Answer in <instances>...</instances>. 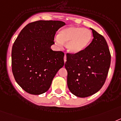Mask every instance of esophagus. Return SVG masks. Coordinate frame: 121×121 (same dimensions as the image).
Returning a JSON list of instances; mask_svg holds the SVG:
<instances>
[{"mask_svg":"<svg viewBox=\"0 0 121 121\" xmlns=\"http://www.w3.org/2000/svg\"><path fill=\"white\" fill-rule=\"evenodd\" d=\"M64 61H65V63H66V54L65 55V56H64Z\"/></svg>","mask_w":121,"mask_h":121,"instance_id":"1","label":"esophagus"}]
</instances>
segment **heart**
Here are the masks:
<instances>
[{
  "label": "heart",
  "instance_id": "b5f03b06",
  "mask_svg": "<svg viewBox=\"0 0 121 121\" xmlns=\"http://www.w3.org/2000/svg\"><path fill=\"white\" fill-rule=\"evenodd\" d=\"M92 38L90 30L76 26H69L60 31L55 38V43L59 47L67 43L66 49L71 53L82 52L88 47Z\"/></svg>",
  "mask_w": 121,
  "mask_h": 121
}]
</instances>
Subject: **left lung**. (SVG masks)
Returning a JSON list of instances; mask_svg holds the SVG:
<instances>
[{
	"mask_svg": "<svg viewBox=\"0 0 121 121\" xmlns=\"http://www.w3.org/2000/svg\"><path fill=\"white\" fill-rule=\"evenodd\" d=\"M93 39L83 51L67 53L65 68L68 71L69 91L79 97H86L98 92L107 78L111 55L105 39L91 29Z\"/></svg>",
	"mask_w": 121,
	"mask_h": 121,
	"instance_id": "obj_1",
	"label": "left lung"
}]
</instances>
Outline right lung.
Instances as JSON below:
<instances>
[{"label":"right lung","mask_w":121,"mask_h":121,"mask_svg":"<svg viewBox=\"0 0 121 121\" xmlns=\"http://www.w3.org/2000/svg\"><path fill=\"white\" fill-rule=\"evenodd\" d=\"M65 25L60 21H38L27 24L13 45L12 72L17 83L27 92L39 95L48 91L64 66L65 53L53 51L56 31Z\"/></svg>","instance_id":"obj_1"}]
</instances>
